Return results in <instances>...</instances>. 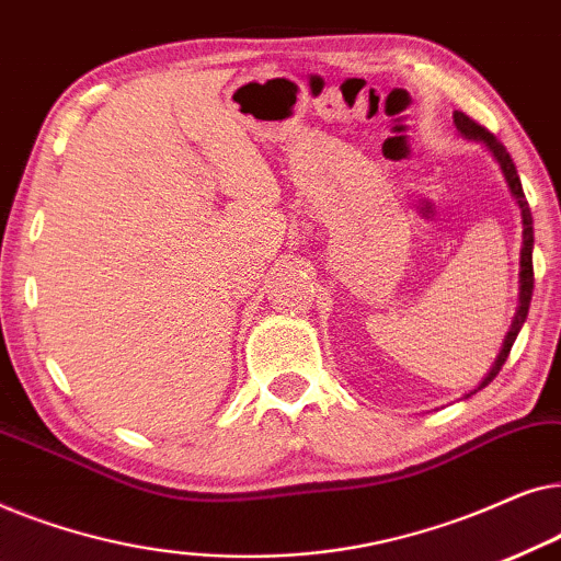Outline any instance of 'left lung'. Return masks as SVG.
I'll use <instances>...</instances> for the list:
<instances>
[{
	"instance_id": "left-lung-1",
	"label": "left lung",
	"mask_w": 561,
	"mask_h": 561,
	"mask_svg": "<svg viewBox=\"0 0 561 561\" xmlns=\"http://www.w3.org/2000/svg\"><path fill=\"white\" fill-rule=\"evenodd\" d=\"M455 127L457 133L465 137V140L470 142H480L482 148H485L490 156L495 158L497 168H501L505 183H508V191L513 196V202L520 209V221H524V244H520V273H518V309H516V317H513V324L508 329V334H505L503 340V347L497 352L493 367H490V373L485 378L480 380V386L470 390L465 398H470L472 393H478L488 386V382L495 380V375L501 373V367L505 365V359H508V352L513 347V342H516V336L520 332V327H524V321L528 317V306H531V294H534V219H531V209H528V202L524 196V188H520V179H518V171L516 165H513V160L508 152H505L503 142L495 140V135H490L485 127H480L478 122H472L467 114L462 112H455Z\"/></svg>"
}]
</instances>
